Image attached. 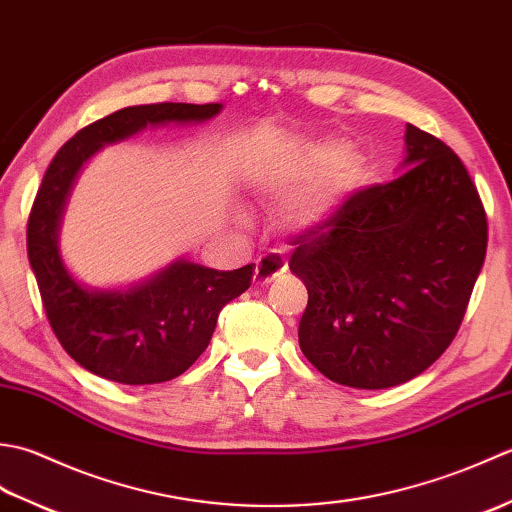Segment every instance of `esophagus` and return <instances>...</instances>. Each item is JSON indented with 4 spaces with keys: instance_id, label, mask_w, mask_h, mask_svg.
<instances>
[{
    "instance_id": "esophagus-1",
    "label": "esophagus",
    "mask_w": 512,
    "mask_h": 512,
    "mask_svg": "<svg viewBox=\"0 0 512 512\" xmlns=\"http://www.w3.org/2000/svg\"><path fill=\"white\" fill-rule=\"evenodd\" d=\"M286 262L279 255H264L255 262V275L253 281L255 286H268L270 281H275L286 273Z\"/></svg>"
}]
</instances>
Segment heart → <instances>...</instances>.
<instances>
[{
  "mask_svg": "<svg viewBox=\"0 0 512 512\" xmlns=\"http://www.w3.org/2000/svg\"><path fill=\"white\" fill-rule=\"evenodd\" d=\"M336 156V147H321L310 160V169L323 165ZM365 178V165L361 158L343 156L323 173V178L312 189L301 193L286 209V224L295 233H317L334 224L343 211L345 200L361 187ZM273 189L286 191V180H273Z\"/></svg>",
  "mask_w": 512,
  "mask_h": 512,
  "instance_id": "obj_1",
  "label": "heart"
}]
</instances>
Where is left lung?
<instances>
[{
  "label": "left lung",
  "mask_w": 512,
  "mask_h": 512,
  "mask_svg": "<svg viewBox=\"0 0 512 512\" xmlns=\"http://www.w3.org/2000/svg\"><path fill=\"white\" fill-rule=\"evenodd\" d=\"M405 145V173L354 191L288 264L308 288L301 352L339 385L387 389L436 363L484 266L486 213L462 160L409 123Z\"/></svg>",
  "instance_id": "obj_1"
}]
</instances>
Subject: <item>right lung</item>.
<instances>
[{"instance_id": "right-lung-1", "label": "right lung", "mask_w": 512, "mask_h": 512, "mask_svg": "<svg viewBox=\"0 0 512 512\" xmlns=\"http://www.w3.org/2000/svg\"><path fill=\"white\" fill-rule=\"evenodd\" d=\"M222 103L134 105L76 132L52 158L28 217V259L43 308L63 350L88 372L121 385L176 378L211 343L220 310L248 290L253 264L213 270L176 259L129 288H90L76 281L59 250L65 202L85 162L105 145L147 127L206 123Z\"/></svg>"}]
</instances>
